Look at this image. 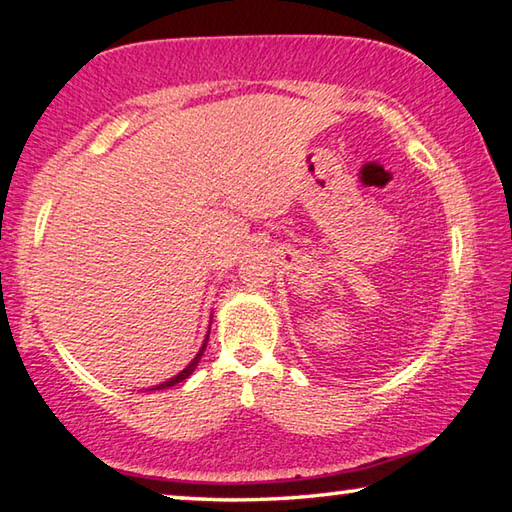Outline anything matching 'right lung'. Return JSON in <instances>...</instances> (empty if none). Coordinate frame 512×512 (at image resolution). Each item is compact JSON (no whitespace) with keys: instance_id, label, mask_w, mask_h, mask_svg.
I'll list each match as a JSON object with an SVG mask.
<instances>
[{"instance_id":"right-lung-1","label":"right lung","mask_w":512,"mask_h":512,"mask_svg":"<svg viewBox=\"0 0 512 512\" xmlns=\"http://www.w3.org/2000/svg\"><path fill=\"white\" fill-rule=\"evenodd\" d=\"M207 336H210V332H207ZM207 336H205V341H203V345H201V350H198V354L196 357L192 359V363H189V366L185 368V370H180L176 377H171V379H167V381H162L160 386H155L153 391H160V388H169V386H176V384H180V381L183 379H187L189 375H192V372L196 370V366H198V361H201V357H203V352H205V348H207Z\"/></svg>"}]
</instances>
